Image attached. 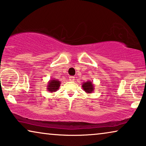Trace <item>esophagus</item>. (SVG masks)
Listing matches in <instances>:
<instances>
[{
    "label": "esophagus",
    "mask_w": 146,
    "mask_h": 146,
    "mask_svg": "<svg viewBox=\"0 0 146 146\" xmlns=\"http://www.w3.org/2000/svg\"><path fill=\"white\" fill-rule=\"evenodd\" d=\"M74 80H75V78L74 77V76H70L69 77V80H70V81L74 82Z\"/></svg>",
    "instance_id": "esophagus-1"
}]
</instances>
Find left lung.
<instances>
[{
    "mask_svg": "<svg viewBox=\"0 0 146 146\" xmlns=\"http://www.w3.org/2000/svg\"><path fill=\"white\" fill-rule=\"evenodd\" d=\"M82 88L87 94H92L94 91V85L93 82L87 81L83 82V84H82Z\"/></svg>",
    "mask_w": 146,
    "mask_h": 146,
    "instance_id": "obj_1",
    "label": "left lung"
}]
</instances>
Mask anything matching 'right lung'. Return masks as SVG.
Wrapping results in <instances>:
<instances>
[{
	"instance_id": "right-lung-1",
	"label": "right lung",
	"mask_w": 146,
	"mask_h": 146,
	"mask_svg": "<svg viewBox=\"0 0 146 146\" xmlns=\"http://www.w3.org/2000/svg\"><path fill=\"white\" fill-rule=\"evenodd\" d=\"M60 84V82L59 80L55 79V78H52V80H50L48 82L47 86V91L50 93L56 92L59 89Z\"/></svg>"
}]
</instances>
